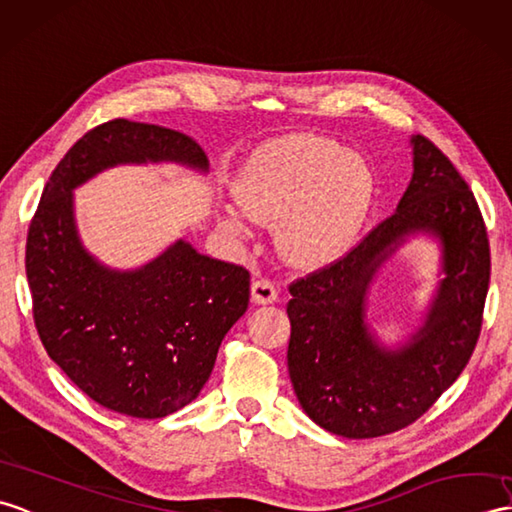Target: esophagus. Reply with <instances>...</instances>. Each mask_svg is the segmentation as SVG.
I'll use <instances>...</instances> for the list:
<instances>
[{"instance_id": "esophagus-1", "label": "esophagus", "mask_w": 512, "mask_h": 512, "mask_svg": "<svg viewBox=\"0 0 512 512\" xmlns=\"http://www.w3.org/2000/svg\"><path fill=\"white\" fill-rule=\"evenodd\" d=\"M251 296L255 305H270L277 301V288L268 279H255L251 285Z\"/></svg>"}]
</instances>
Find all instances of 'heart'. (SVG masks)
<instances>
[{"mask_svg":"<svg viewBox=\"0 0 512 512\" xmlns=\"http://www.w3.org/2000/svg\"><path fill=\"white\" fill-rule=\"evenodd\" d=\"M375 178L358 152L312 133L259 146L242 165L233 196L244 216L277 224V246L294 266H320L347 251L371 209ZM220 227L246 235L240 213L224 209Z\"/></svg>","mask_w":512,"mask_h":512,"instance_id":"1","label":"heart"}]
</instances>
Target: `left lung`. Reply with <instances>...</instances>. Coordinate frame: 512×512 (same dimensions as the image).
Wrapping results in <instances>:
<instances>
[{
	"label": "left lung",
	"mask_w": 512,
	"mask_h": 512,
	"mask_svg": "<svg viewBox=\"0 0 512 512\" xmlns=\"http://www.w3.org/2000/svg\"><path fill=\"white\" fill-rule=\"evenodd\" d=\"M412 178L395 213L334 266L290 285L288 371L316 425L375 438L417 421L467 366L489 292V237L469 185L430 139L410 137ZM439 248V277L420 323L376 334L370 292L410 239Z\"/></svg>",
	"instance_id": "left-lung-1"
}]
</instances>
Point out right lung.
<instances>
[{
    "label": "right lung",
    "instance_id": "right-lung-1",
    "mask_svg": "<svg viewBox=\"0 0 512 512\" xmlns=\"http://www.w3.org/2000/svg\"><path fill=\"white\" fill-rule=\"evenodd\" d=\"M150 163L209 172L207 154L176 130L128 120L89 130L47 181L26 244L47 355L95 403L135 419L168 417L198 397L251 294L244 268L183 237L135 268H113L85 246L76 189L120 165Z\"/></svg>",
    "mask_w": 512,
    "mask_h": 512
}]
</instances>
